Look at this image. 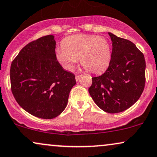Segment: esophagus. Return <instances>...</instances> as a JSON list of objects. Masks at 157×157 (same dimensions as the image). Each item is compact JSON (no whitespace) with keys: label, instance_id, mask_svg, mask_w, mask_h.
<instances>
[{"label":"esophagus","instance_id":"34e87169","mask_svg":"<svg viewBox=\"0 0 157 157\" xmlns=\"http://www.w3.org/2000/svg\"><path fill=\"white\" fill-rule=\"evenodd\" d=\"M81 75H76V80L78 81L79 79L81 78Z\"/></svg>","mask_w":157,"mask_h":157}]
</instances>
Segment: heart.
I'll return each instance as SVG.
<instances>
[{"label": "heart", "mask_w": 157, "mask_h": 157, "mask_svg": "<svg viewBox=\"0 0 157 157\" xmlns=\"http://www.w3.org/2000/svg\"><path fill=\"white\" fill-rule=\"evenodd\" d=\"M58 60L71 70L80 59L86 71L101 73L107 68L111 59V46L107 39L92 34H76L63 41V48L56 50Z\"/></svg>", "instance_id": "heart-1"}]
</instances>
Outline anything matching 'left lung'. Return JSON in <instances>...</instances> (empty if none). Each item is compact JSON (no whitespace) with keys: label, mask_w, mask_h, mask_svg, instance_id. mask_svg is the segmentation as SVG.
Listing matches in <instances>:
<instances>
[{"label":"left lung","mask_w":157,"mask_h":157,"mask_svg":"<svg viewBox=\"0 0 157 157\" xmlns=\"http://www.w3.org/2000/svg\"><path fill=\"white\" fill-rule=\"evenodd\" d=\"M113 50L109 67L102 75L92 77L89 92L99 108L118 113L140 98L145 86L144 56L133 42L109 32Z\"/></svg>","instance_id":"obj_1"}]
</instances>
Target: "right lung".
Wrapping results in <instances>:
<instances>
[{"mask_svg": "<svg viewBox=\"0 0 157 157\" xmlns=\"http://www.w3.org/2000/svg\"><path fill=\"white\" fill-rule=\"evenodd\" d=\"M53 35L27 44L12 61L11 91L24 110L42 119H52L64 110L75 76L57 60Z\"/></svg>", "mask_w": 157, "mask_h": 157, "instance_id": "1", "label": "right lung"}]
</instances>
